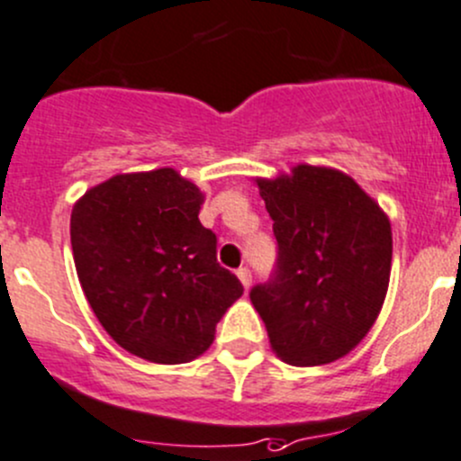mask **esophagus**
<instances>
[{
  "instance_id": "1",
  "label": "esophagus",
  "mask_w": 461,
  "mask_h": 461,
  "mask_svg": "<svg viewBox=\"0 0 461 461\" xmlns=\"http://www.w3.org/2000/svg\"><path fill=\"white\" fill-rule=\"evenodd\" d=\"M236 275H239L240 284H243L245 288H249V285H252V272H249V267H239V270H236Z\"/></svg>"
}]
</instances>
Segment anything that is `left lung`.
Segmentation results:
<instances>
[{
  "instance_id": "8db88e82",
  "label": "left lung",
  "mask_w": 461,
  "mask_h": 461,
  "mask_svg": "<svg viewBox=\"0 0 461 461\" xmlns=\"http://www.w3.org/2000/svg\"><path fill=\"white\" fill-rule=\"evenodd\" d=\"M275 221L276 263L249 290L272 349L294 367L349 354L381 312L392 270V227L344 173L299 164L258 180Z\"/></svg>"
}]
</instances>
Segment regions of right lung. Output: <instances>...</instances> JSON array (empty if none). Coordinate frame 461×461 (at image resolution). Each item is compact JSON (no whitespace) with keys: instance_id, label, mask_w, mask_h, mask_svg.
Returning <instances> with one entry per match:
<instances>
[{"instance_id":"right-lung-1","label":"right lung","mask_w":461,"mask_h":461,"mask_svg":"<svg viewBox=\"0 0 461 461\" xmlns=\"http://www.w3.org/2000/svg\"><path fill=\"white\" fill-rule=\"evenodd\" d=\"M203 194L173 168L128 173L89 189L71 212L80 285L112 339L140 358L180 365L209 349L243 294L198 221Z\"/></svg>"}]
</instances>
